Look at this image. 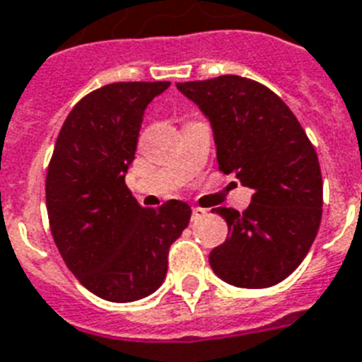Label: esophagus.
<instances>
[{"mask_svg": "<svg viewBox=\"0 0 362 362\" xmlns=\"http://www.w3.org/2000/svg\"><path fill=\"white\" fill-rule=\"evenodd\" d=\"M206 216V210L204 208H199L195 206L193 210H191V217H193V221H197V219H201V217Z\"/></svg>", "mask_w": 362, "mask_h": 362, "instance_id": "34e87169", "label": "esophagus"}]
</instances>
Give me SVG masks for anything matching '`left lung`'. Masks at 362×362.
<instances>
[{"label":"left lung","mask_w":362,"mask_h":362,"mask_svg":"<svg viewBox=\"0 0 362 362\" xmlns=\"http://www.w3.org/2000/svg\"><path fill=\"white\" fill-rule=\"evenodd\" d=\"M214 128L219 171L252 189L242 214L216 208L227 240L210 252L217 277L238 288L281 283L318 234L324 184L313 143L283 100L242 76L176 83Z\"/></svg>","instance_id":"obj_1"}]
</instances>
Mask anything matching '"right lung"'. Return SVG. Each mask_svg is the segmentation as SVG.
Here are the masks:
<instances>
[{
	"label": "right lung",
	"instance_id": "obj_1",
	"mask_svg": "<svg viewBox=\"0 0 362 362\" xmlns=\"http://www.w3.org/2000/svg\"><path fill=\"white\" fill-rule=\"evenodd\" d=\"M169 81H120L85 95L55 141L46 173L49 230L64 264L89 292L115 303L151 296L167 255L191 219L189 204H137L124 182L143 113Z\"/></svg>",
	"mask_w": 362,
	"mask_h": 362
}]
</instances>
